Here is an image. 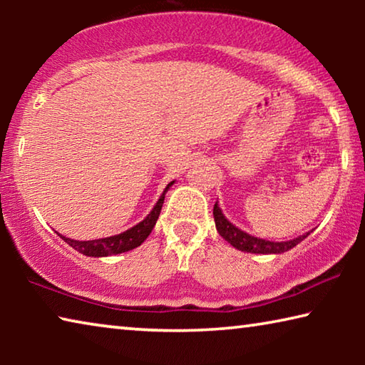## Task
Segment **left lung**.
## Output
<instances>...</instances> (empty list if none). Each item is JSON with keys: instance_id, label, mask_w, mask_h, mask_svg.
Returning <instances> with one entry per match:
<instances>
[{"instance_id": "obj_1", "label": "left lung", "mask_w": 365, "mask_h": 365, "mask_svg": "<svg viewBox=\"0 0 365 365\" xmlns=\"http://www.w3.org/2000/svg\"><path fill=\"white\" fill-rule=\"evenodd\" d=\"M214 220H215V228L222 238H225L228 243H230L233 248L246 252H257V255H279V252H285L288 250L294 248L296 245L301 243L309 233L302 235L294 240H289V242H267V240L251 237L250 233L240 230L238 227H235L232 222L225 219V215L222 214V209L219 207L217 202L214 205Z\"/></svg>"}]
</instances>
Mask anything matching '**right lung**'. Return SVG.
I'll return each instance as SVG.
<instances>
[{"label": "right lung", "mask_w": 365, "mask_h": 365, "mask_svg": "<svg viewBox=\"0 0 365 365\" xmlns=\"http://www.w3.org/2000/svg\"><path fill=\"white\" fill-rule=\"evenodd\" d=\"M172 185H174V182H170L168 187H165L164 193L160 195L159 201L156 202V206L153 207V211L148 214L146 217L140 222V224L132 227L130 230L119 233V235H114V237L90 240V242H77V240L66 238V237H63V235H59V237L63 238L67 245H71L76 251L82 252V255H85V256H91V257L120 255V252H125V251L137 248V246H140L145 242V240L148 238V235H150L154 228V225H156L159 212L164 205L165 191H168Z\"/></svg>", "instance_id": "add662e5"}]
</instances>
